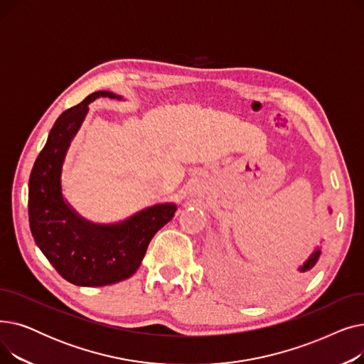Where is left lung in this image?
<instances>
[{
  "instance_id": "1",
  "label": "left lung",
  "mask_w": 364,
  "mask_h": 364,
  "mask_svg": "<svg viewBox=\"0 0 364 364\" xmlns=\"http://www.w3.org/2000/svg\"><path fill=\"white\" fill-rule=\"evenodd\" d=\"M318 257H320V250L317 247V250L310 255V258L304 262V265L302 267H299V273H302V274H305V273H309L313 267L316 265V262L318 261Z\"/></svg>"
}]
</instances>
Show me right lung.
<instances>
[{
  "label": "right lung",
  "instance_id": "obj_1",
  "mask_svg": "<svg viewBox=\"0 0 364 364\" xmlns=\"http://www.w3.org/2000/svg\"><path fill=\"white\" fill-rule=\"evenodd\" d=\"M99 97L121 100L113 92L97 91L65 110L53 125L29 177L28 214L33 240L57 273L76 286H106L131 277L151 237L177 211L174 203H161L122 223L102 225L84 220L65 202L60 174L66 151L88 105Z\"/></svg>",
  "mask_w": 364,
  "mask_h": 364
}]
</instances>
